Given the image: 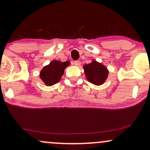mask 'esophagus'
Masks as SVG:
<instances>
[{"mask_svg":"<svg viewBox=\"0 0 150 150\" xmlns=\"http://www.w3.org/2000/svg\"><path fill=\"white\" fill-rule=\"evenodd\" d=\"M74 63L76 66H80V65H81V61H75Z\"/></svg>","mask_w":150,"mask_h":150,"instance_id":"1","label":"esophagus"}]
</instances>
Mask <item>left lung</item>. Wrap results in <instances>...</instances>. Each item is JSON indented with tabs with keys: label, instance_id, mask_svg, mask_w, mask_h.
<instances>
[{
	"label": "left lung",
	"instance_id": "1",
	"mask_svg": "<svg viewBox=\"0 0 150 150\" xmlns=\"http://www.w3.org/2000/svg\"><path fill=\"white\" fill-rule=\"evenodd\" d=\"M84 71L87 81L96 85H101L107 79L108 70L102 63L92 61L89 64L83 66Z\"/></svg>",
	"mask_w": 150,
	"mask_h": 150
}]
</instances>
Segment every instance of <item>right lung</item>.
<instances>
[{"mask_svg":"<svg viewBox=\"0 0 150 150\" xmlns=\"http://www.w3.org/2000/svg\"><path fill=\"white\" fill-rule=\"evenodd\" d=\"M69 61L61 62L60 61H52L50 64L44 67L40 71V77L47 86H52L58 83L64 73V70L69 65Z\"/></svg>","mask_w":150,"mask_h":150,"instance_id":"add662e5","label":"right lung"}]
</instances>
